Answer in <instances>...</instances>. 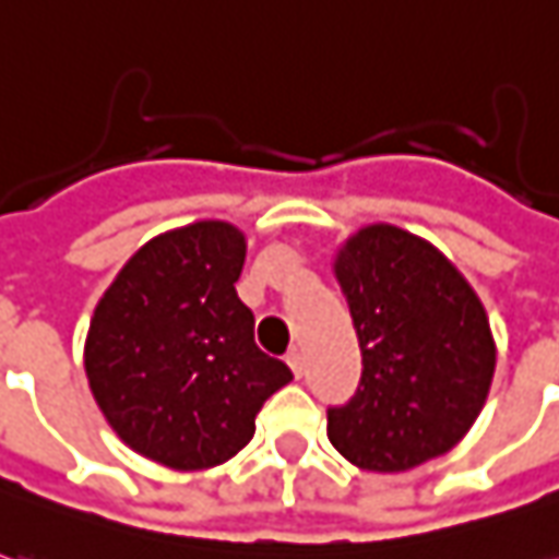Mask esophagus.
<instances>
[{
	"label": "esophagus",
	"instance_id": "1",
	"mask_svg": "<svg viewBox=\"0 0 559 559\" xmlns=\"http://www.w3.org/2000/svg\"><path fill=\"white\" fill-rule=\"evenodd\" d=\"M287 365H290V371L297 377H302V371H306V358H302L299 349H290V353H287Z\"/></svg>",
	"mask_w": 559,
	"mask_h": 559
}]
</instances>
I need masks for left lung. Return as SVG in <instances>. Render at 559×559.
Instances as JSON below:
<instances>
[{"label": "left lung", "instance_id": "obj_1", "mask_svg": "<svg viewBox=\"0 0 559 559\" xmlns=\"http://www.w3.org/2000/svg\"><path fill=\"white\" fill-rule=\"evenodd\" d=\"M361 349L356 395L328 408V439L349 464L402 473L454 449L479 417L491 374L489 318L433 243L368 225L334 262Z\"/></svg>", "mask_w": 559, "mask_h": 559}]
</instances>
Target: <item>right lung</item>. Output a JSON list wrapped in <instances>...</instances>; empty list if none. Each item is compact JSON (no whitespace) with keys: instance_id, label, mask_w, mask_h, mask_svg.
<instances>
[{"instance_id":"right-lung-1","label":"right lung","mask_w":559,"mask_h":559,"mask_svg":"<svg viewBox=\"0 0 559 559\" xmlns=\"http://www.w3.org/2000/svg\"><path fill=\"white\" fill-rule=\"evenodd\" d=\"M247 243L228 222L147 241L98 299L86 377L132 452L173 471L225 464L253 439L262 402L294 374L253 340L238 299Z\"/></svg>"}]
</instances>
